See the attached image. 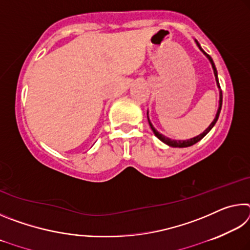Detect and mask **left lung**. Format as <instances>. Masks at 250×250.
Wrapping results in <instances>:
<instances>
[{"label":"left lung","instance_id":"1","mask_svg":"<svg viewBox=\"0 0 250 250\" xmlns=\"http://www.w3.org/2000/svg\"><path fill=\"white\" fill-rule=\"evenodd\" d=\"M196 42V45L198 46V48H200L203 53H204V55L205 56L209 59V62H210V64H211V67H213V70H214V75H215V79H216V83H217V86H218V88H221V86H219V83H218V77H217V70H216V67H215V64H214V62H213V59H211V57L209 56L208 54H206L204 50L202 49V47H201V45L198 44V42L197 41H195ZM222 103H223V95H222V91H219V107H218V110H217V113H216V116H215V119L213 120V122H211V124L209 125V126L208 128H207L204 132L203 133H201L200 135H197V137H194V138H192V139H188V140H172V139H170V138H167V137H166V135H163V134H161L159 131H156L155 130V128L153 125H152V124H151V121H150V119H149V116H147V121H149V125H150V126H151V129H152V131H153V133L155 134V137L158 138V139H160L161 141L162 142H164L166 143V145H167V146H173V147H188V146H193V145H195L196 142H198L200 140H202L203 138L205 137V135L209 132V131L211 130V128H213V126L215 125V124H216L217 122V120H218V117H219V113H221V109H222Z\"/></svg>","mask_w":250,"mask_h":250}]
</instances>
